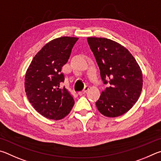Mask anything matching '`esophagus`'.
Here are the masks:
<instances>
[{"mask_svg": "<svg viewBox=\"0 0 161 161\" xmlns=\"http://www.w3.org/2000/svg\"><path fill=\"white\" fill-rule=\"evenodd\" d=\"M88 91V87L86 86L85 88H84V90H83V91L78 92V95H84V94H86V92H87V91Z\"/></svg>", "mask_w": 161, "mask_h": 161, "instance_id": "esophagus-1", "label": "esophagus"}]
</instances>
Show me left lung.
Here are the masks:
<instances>
[{"label": "left lung", "instance_id": "left-lung-1", "mask_svg": "<svg viewBox=\"0 0 161 161\" xmlns=\"http://www.w3.org/2000/svg\"><path fill=\"white\" fill-rule=\"evenodd\" d=\"M87 40L101 78L108 86L95 103L97 109L108 117L121 116L139 99L143 86L142 70L128 49L117 42L102 37H88Z\"/></svg>", "mask_w": 161, "mask_h": 161}]
</instances>
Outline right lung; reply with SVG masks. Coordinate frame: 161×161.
Here are the masks:
<instances>
[{
  "mask_svg": "<svg viewBox=\"0 0 161 161\" xmlns=\"http://www.w3.org/2000/svg\"><path fill=\"white\" fill-rule=\"evenodd\" d=\"M77 37L61 36L45 44L33 58L25 79L26 95L33 108L50 119H63L71 110L74 100L61 83L62 66L67 63Z\"/></svg>",
  "mask_w": 161,
  "mask_h": 161,
  "instance_id": "right-lung-1",
  "label": "right lung"
}]
</instances>
